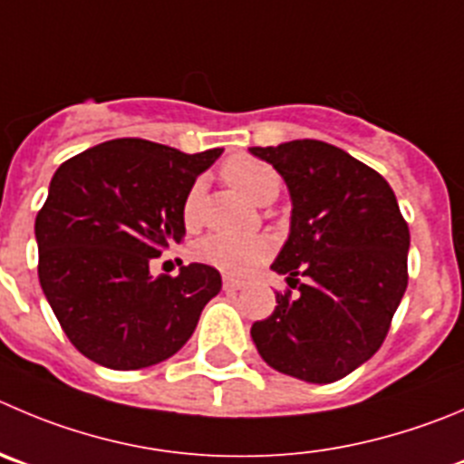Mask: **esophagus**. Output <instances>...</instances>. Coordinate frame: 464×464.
I'll return each mask as SVG.
<instances>
[{"label": "esophagus", "instance_id": "obj_1", "mask_svg": "<svg viewBox=\"0 0 464 464\" xmlns=\"http://www.w3.org/2000/svg\"><path fill=\"white\" fill-rule=\"evenodd\" d=\"M244 286H246L244 280H237V277H229V276L223 277V289L225 291H239V289H244Z\"/></svg>", "mask_w": 464, "mask_h": 464}]
</instances>
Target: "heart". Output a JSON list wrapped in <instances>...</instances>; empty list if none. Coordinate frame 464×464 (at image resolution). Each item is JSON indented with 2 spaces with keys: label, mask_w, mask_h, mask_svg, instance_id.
<instances>
[{
  "label": "heart",
  "mask_w": 464,
  "mask_h": 464,
  "mask_svg": "<svg viewBox=\"0 0 464 464\" xmlns=\"http://www.w3.org/2000/svg\"><path fill=\"white\" fill-rule=\"evenodd\" d=\"M223 178L227 184L244 193L255 205H268L277 198L282 187V179L271 163L259 161L255 157H232L223 163ZM200 205H202V182H196L188 188L184 198L182 218L187 227H196L200 223ZM196 257L209 266L225 273H248L259 262L271 255V244L264 237H232L223 232L202 237L193 248Z\"/></svg>",
  "instance_id": "1"
}]
</instances>
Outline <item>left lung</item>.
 <instances>
[{
  "label": "left lung",
  "mask_w": 464,
  "mask_h": 464,
  "mask_svg": "<svg viewBox=\"0 0 464 464\" xmlns=\"http://www.w3.org/2000/svg\"><path fill=\"white\" fill-rule=\"evenodd\" d=\"M250 152L289 188V239L271 268L298 289L276 294L273 314L250 334L276 372L334 382L390 333L408 286V223L385 178L334 145L303 139Z\"/></svg>",
  "instance_id": "left-lung-1"
}]
</instances>
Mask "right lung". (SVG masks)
Masks as SVG:
<instances>
[{
    "mask_svg": "<svg viewBox=\"0 0 464 464\" xmlns=\"http://www.w3.org/2000/svg\"><path fill=\"white\" fill-rule=\"evenodd\" d=\"M223 150L198 154L116 139L61 163L36 216L38 277L72 346L131 372L169 360L220 291V273L188 264L150 273V259L182 244V207Z\"/></svg>",
    "mask_w": 464,
    "mask_h": 464,
    "instance_id": "add662e5",
    "label": "right lung"
}]
</instances>
